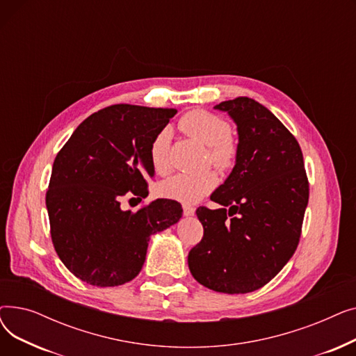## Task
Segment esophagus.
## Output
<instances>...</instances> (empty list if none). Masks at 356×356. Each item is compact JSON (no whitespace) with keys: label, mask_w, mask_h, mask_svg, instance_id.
Wrapping results in <instances>:
<instances>
[{"label":"esophagus","mask_w":356,"mask_h":356,"mask_svg":"<svg viewBox=\"0 0 356 356\" xmlns=\"http://www.w3.org/2000/svg\"><path fill=\"white\" fill-rule=\"evenodd\" d=\"M183 215L184 216H193L195 215V208L191 207V204H183Z\"/></svg>","instance_id":"esophagus-1"}]
</instances>
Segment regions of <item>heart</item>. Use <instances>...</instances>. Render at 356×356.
I'll return each instance as SVG.
<instances>
[{
  "instance_id": "heart-1",
  "label": "heart",
  "mask_w": 356,
  "mask_h": 356,
  "mask_svg": "<svg viewBox=\"0 0 356 356\" xmlns=\"http://www.w3.org/2000/svg\"><path fill=\"white\" fill-rule=\"evenodd\" d=\"M180 128L209 147L211 161L219 168H229L236 159V147L231 140V127L227 121L207 111H192L180 120ZM172 141V129L164 127L156 134L149 145V163L159 175L170 170L168 148ZM218 184L215 172L208 170L199 175L179 173L160 183L159 192L163 197L183 203H196L211 193Z\"/></svg>"
}]
</instances>
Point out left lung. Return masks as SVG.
Here are the masks:
<instances>
[{"instance_id": "obj_1", "label": "left lung", "mask_w": 356, "mask_h": 356, "mask_svg": "<svg viewBox=\"0 0 356 356\" xmlns=\"http://www.w3.org/2000/svg\"><path fill=\"white\" fill-rule=\"evenodd\" d=\"M215 109L236 124L235 165L211 195L219 209L197 208L203 238L189 270L213 291L244 294L273 280L293 257L309 202L300 145L270 109L239 97Z\"/></svg>"}]
</instances>
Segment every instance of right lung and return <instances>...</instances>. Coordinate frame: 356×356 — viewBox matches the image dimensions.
Segmentation results:
<instances>
[{
	"label": "right lung",
	"mask_w": 356,
	"mask_h": 356,
	"mask_svg": "<svg viewBox=\"0 0 356 356\" xmlns=\"http://www.w3.org/2000/svg\"><path fill=\"white\" fill-rule=\"evenodd\" d=\"M176 109L118 104L88 117L53 163L46 207L56 252L66 268L97 287H115L141 271L149 236L181 218V204L156 199L137 212L124 196L148 195L149 145Z\"/></svg>",
	"instance_id": "right-lung-1"
}]
</instances>
